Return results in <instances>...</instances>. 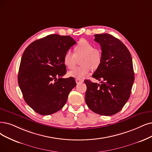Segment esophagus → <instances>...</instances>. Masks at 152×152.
I'll list each match as a JSON object with an SVG mask.
<instances>
[{"label": "esophagus", "mask_w": 152, "mask_h": 152, "mask_svg": "<svg viewBox=\"0 0 152 152\" xmlns=\"http://www.w3.org/2000/svg\"><path fill=\"white\" fill-rule=\"evenodd\" d=\"M75 82L77 83H82L83 82V80H82V79H77L75 80Z\"/></svg>", "instance_id": "esophagus-1"}]
</instances>
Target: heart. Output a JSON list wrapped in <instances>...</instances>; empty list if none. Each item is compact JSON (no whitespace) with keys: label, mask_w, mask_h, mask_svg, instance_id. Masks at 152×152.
<instances>
[{"label":"heart","mask_w":152,"mask_h":152,"mask_svg":"<svg viewBox=\"0 0 152 152\" xmlns=\"http://www.w3.org/2000/svg\"><path fill=\"white\" fill-rule=\"evenodd\" d=\"M74 53L70 50L65 52L64 56V63L69 69L74 68L78 58L80 59L81 65L75 67L69 72L70 77L82 79L87 76L91 69H98L102 60V54L100 50L95 48L94 45L88 41L80 40L74 47Z\"/></svg>","instance_id":"b5f03b06"}]
</instances>
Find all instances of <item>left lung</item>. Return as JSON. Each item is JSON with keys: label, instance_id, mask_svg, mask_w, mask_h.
I'll list each match as a JSON object with an SVG mask.
<instances>
[{"label": "left lung", "instance_id": "8db88e82", "mask_svg": "<svg viewBox=\"0 0 152 152\" xmlns=\"http://www.w3.org/2000/svg\"><path fill=\"white\" fill-rule=\"evenodd\" d=\"M101 47L102 60L93 78L102 84L85 80L86 102L91 110L110 116L122 110L130 96L134 82L132 58L126 47L112 35H95Z\"/></svg>", "mask_w": 152, "mask_h": 152}]
</instances>
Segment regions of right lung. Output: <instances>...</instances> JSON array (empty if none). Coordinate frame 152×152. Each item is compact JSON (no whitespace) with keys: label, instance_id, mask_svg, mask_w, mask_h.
<instances>
[{"label":"right lung","instance_id":"obj_1","mask_svg":"<svg viewBox=\"0 0 152 152\" xmlns=\"http://www.w3.org/2000/svg\"><path fill=\"white\" fill-rule=\"evenodd\" d=\"M76 44L70 36L48 35L30 44L23 52L18 83L24 100L42 115L60 110L65 104L74 78H63L66 72L64 56Z\"/></svg>","mask_w":152,"mask_h":152}]
</instances>
